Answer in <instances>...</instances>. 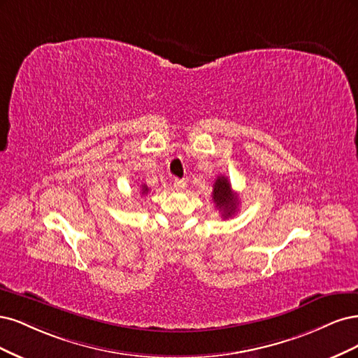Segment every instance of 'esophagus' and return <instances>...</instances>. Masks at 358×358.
Returning a JSON list of instances; mask_svg holds the SVG:
<instances>
[{
  "mask_svg": "<svg viewBox=\"0 0 358 358\" xmlns=\"http://www.w3.org/2000/svg\"><path fill=\"white\" fill-rule=\"evenodd\" d=\"M186 186H187V184H186V181H184V180H180V178L174 180V189H176V190L181 192V190L186 189Z\"/></svg>",
  "mask_w": 358,
  "mask_h": 358,
  "instance_id": "1",
  "label": "esophagus"
}]
</instances>
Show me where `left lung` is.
Here are the masks:
<instances>
[{"label": "left lung", "instance_id": "1", "mask_svg": "<svg viewBox=\"0 0 358 358\" xmlns=\"http://www.w3.org/2000/svg\"><path fill=\"white\" fill-rule=\"evenodd\" d=\"M213 201L215 203V208L222 213L223 218L232 217L238 211L239 199L234 193L232 186L224 176H218L214 186H213Z\"/></svg>", "mask_w": 358, "mask_h": 358}]
</instances>
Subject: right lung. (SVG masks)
Returning <instances> with one entry per match:
<instances>
[{
	"instance_id": "obj_1",
	"label": "right lung",
	"mask_w": 358,
	"mask_h": 358,
	"mask_svg": "<svg viewBox=\"0 0 358 358\" xmlns=\"http://www.w3.org/2000/svg\"><path fill=\"white\" fill-rule=\"evenodd\" d=\"M148 192V187L145 186V184H143V194H145Z\"/></svg>"
}]
</instances>
